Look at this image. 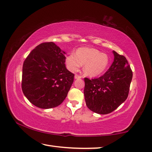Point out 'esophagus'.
Returning a JSON list of instances; mask_svg holds the SVG:
<instances>
[{"mask_svg": "<svg viewBox=\"0 0 152 152\" xmlns=\"http://www.w3.org/2000/svg\"><path fill=\"white\" fill-rule=\"evenodd\" d=\"M81 78H82V76L80 75H78V74H76V75L74 76V78L75 79H80Z\"/></svg>", "mask_w": 152, "mask_h": 152, "instance_id": "1", "label": "esophagus"}]
</instances>
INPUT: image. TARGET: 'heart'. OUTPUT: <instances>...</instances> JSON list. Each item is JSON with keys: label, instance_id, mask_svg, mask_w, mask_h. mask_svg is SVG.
I'll return each instance as SVG.
<instances>
[{"label": "heart", "instance_id": "heart-1", "mask_svg": "<svg viewBox=\"0 0 152 152\" xmlns=\"http://www.w3.org/2000/svg\"><path fill=\"white\" fill-rule=\"evenodd\" d=\"M108 63V55L94 48H80L76 53H70L66 58L67 68L71 72H76L82 64H84L83 72L91 77L99 76L104 72Z\"/></svg>", "mask_w": 152, "mask_h": 152}]
</instances>
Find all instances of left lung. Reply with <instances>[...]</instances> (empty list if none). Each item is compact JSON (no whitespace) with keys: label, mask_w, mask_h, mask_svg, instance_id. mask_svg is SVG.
Segmentation results:
<instances>
[{"label":"left lung","mask_w":152,"mask_h":152,"mask_svg":"<svg viewBox=\"0 0 152 152\" xmlns=\"http://www.w3.org/2000/svg\"><path fill=\"white\" fill-rule=\"evenodd\" d=\"M114 59L98 78H84V96L89 110L99 114L111 113L127 99L133 72L127 59L113 51Z\"/></svg>","instance_id":"left-lung-1"}]
</instances>
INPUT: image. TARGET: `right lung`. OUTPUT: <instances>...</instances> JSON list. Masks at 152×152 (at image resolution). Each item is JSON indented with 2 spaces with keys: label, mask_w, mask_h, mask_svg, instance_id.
<instances>
[{
  "label": "right lung",
  "mask_w": 152,
  "mask_h": 152,
  "mask_svg": "<svg viewBox=\"0 0 152 152\" xmlns=\"http://www.w3.org/2000/svg\"><path fill=\"white\" fill-rule=\"evenodd\" d=\"M65 53L53 42H44L32 50L24 61L22 91L34 106L54 108L66 97L74 74L66 69Z\"/></svg>",
  "instance_id": "1"
}]
</instances>
